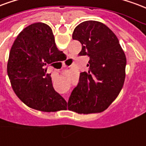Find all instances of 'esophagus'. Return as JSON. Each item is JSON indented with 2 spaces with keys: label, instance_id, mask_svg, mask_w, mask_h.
Listing matches in <instances>:
<instances>
[{
  "label": "esophagus",
  "instance_id": "esophagus-1",
  "mask_svg": "<svg viewBox=\"0 0 146 146\" xmlns=\"http://www.w3.org/2000/svg\"><path fill=\"white\" fill-rule=\"evenodd\" d=\"M63 66V67H64V66H66V65H63V66ZM65 98H66V100H68V98H69V97H68L67 95H66V97H65Z\"/></svg>",
  "mask_w": 146,
  "mask_h": 146
}]
</instances>
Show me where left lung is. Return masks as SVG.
<instances>
[{
    "instance_id": "8db88e82",
    "label": "left lung",
    "mask_w": 146,
    "mask_h": 146,
    "mask_svg": "<svg viewBox=\"0 0 146 146\" xmlns=\"http://www.w3.org/2000/svg\"><path fill=\"white\" fill-rule=\"evenodd\" d=\"M73 39L82 44L80 56H89L87 72L80 76L68 102V110L78 114L100 113L106 110L122 89L126 56L119 40L108 27L86 21L75 28Z\"/></svg>"
}]
</instances>
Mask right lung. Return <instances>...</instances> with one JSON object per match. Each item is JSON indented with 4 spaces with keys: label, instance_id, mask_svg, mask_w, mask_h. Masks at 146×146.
<instances>
[{
    "label": "right lung",
    "instance_id": "1",
    "mask_svg": "<svg viewBox=\"0 0 146 146\" xmlns=\"http://www.w3.org/2000/svg\"><path fill=\"white\" fill-rule=\"evenodd\" d=\"M63 54L46 24H32L18 34L10 50L7 71L13 90L27 106L44 112L66 110V101L54 90L45 68L59 62Z\"/></svg>",
    "mask_w": 146,
    "mask_h": 146
}]
</instances>
